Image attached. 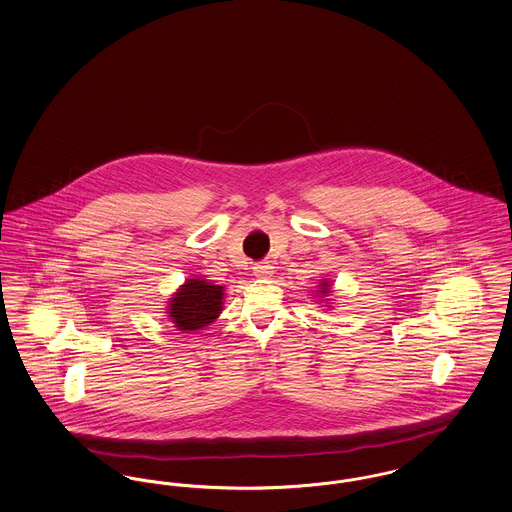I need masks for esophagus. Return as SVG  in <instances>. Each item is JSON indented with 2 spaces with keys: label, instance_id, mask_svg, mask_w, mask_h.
<instances>
[{
  "label": "esophagus",
  "instance_id": "esophagus-1",
  "mask_svg": "<svg viewBox=\"0 0 512 512\" xmlns=\"http://www.w3.org/2000/svg\"><path fill=\"white\" fill-rule=\"evenodd\" d=\"M253 274L257 278H270L274 274V268L268 265V263H257V265L253 266Z\"/></svg>",
  "mask_w": 512,
  "mask_h": 512
}]
</instances>
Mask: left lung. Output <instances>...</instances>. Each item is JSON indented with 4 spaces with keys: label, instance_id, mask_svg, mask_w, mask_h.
Listing matches in <instances>:
<instances>
[{
    "label": "left lung",
    "instance_id": "left-lung-1",
    "mask_svg": "<svg viewBox=\"0 0 512 512\" xmlns=\"http://www.w3.org/2000/svg\"><path fill=\"white\" fill-rule=\"evenodd\" d=\"M331 280L329 278H324L320 284H318V289H314L316 291V299H318V303L320 305H326V307L331 308V303H333V299H329L331 297V293H333V289H331Z\"/></svg>",
    "mask_w": 512,
    "mask_h": 512
}]
</instances>
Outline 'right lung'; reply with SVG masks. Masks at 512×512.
Instances as JSON below:
<instances>
[{
    "label": "right lung",
    "mask_w": 512,
    "mask_h": 512,
    "mask_svg": "<svg viewBox=\"0 0 512 512\" xmlns=\"http://www.w3.org/2000/svg\"><path fill=\"white\" fill-rule=\"evenodd\" d=\"M225 301V287L215 286L200 276L186 278L183 286L167 301L165 314L169 322L179 331H198L213 324L221 312Z\"/></svg>",
    "instance_id": "obj_1"
}]
</instances>
